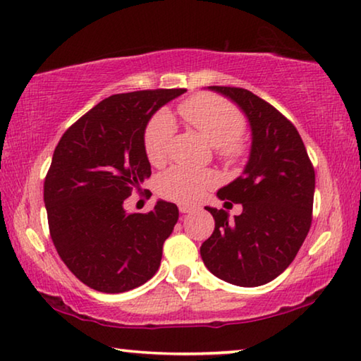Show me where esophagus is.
I'll return each instance as SVG.
<instances>
[{
  "instance_id": "1",
  "label": "esophagus",
  "mask_w": 361,
  "mask_h": 361,
  "mask_svg": "<svg viewBox=\"0 0 361 361\" xmlns=\"http://www.w3.org/2000/svg\"><path fill=\"white\" fill-rule=\"evenodd\" d=\"M178 209H180L181 213H191V212L195 210V207L194 205H188V204H180Z\"/></svg>"
}]
</instances>
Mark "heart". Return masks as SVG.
<instances>
[{"label": "heart", "mask_w": 361, "mask_h": 361, "mask_svg": "<svg viewBox=\"0 0 361 361\" xmlns=\"http://www.w3.org/2000/svg\"><path fill=\"white\" fill-rule=\"evenodd\" d=\"M183 119L197 129L218 152L226 159H237L242 154L239 142L243 130V119L237 109L215 95L200 94L180 105ZM175 132V122L167 111H159L149 119L143 133L145 154L152 166L166 162L170 140ZM216 175L212 170H194L176 166L161 175L157 189L166 199L175 202H195L207 189L215 186Z\"/></svg>", "instance_id": "1"}]
</instances>
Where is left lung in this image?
Listing matches in <instances>:
<instances>
[{
    "mask_svg": "<svg viewBox=\"0 0 361 361\" xmlns=\"http://www.w3.org/2000/svg\"><path fill=\"white\" fill-rule=\"evenodd\" d=\"M239 106L252 132L240 176L218 189V199L242 204L239 216L205 207L215 231L200 247L205 267L224 282L259 286L295 259L312 221L315 172L296 127L247 89L210 85Z\"/></svg>",
    "mask_w": 361,
    "mask_h": 361,
    "instance_id": "obj_1",
    "label": "left lung"
}]
</instances>
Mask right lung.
<instances>
[{
	"label": "right lung",
	"mask_w": 361,
	"mask_h": 361,
	"mask_svg": "<svg viewBox=\"0 0 361 361\" xmlns=\"http://www.w3.org/2000/svg\"><path fill=\"white\" fill-rule=\"evenodd\" d=\"M185 89L138 90L102 100L60 138L44 181L54 245L90 288L124 293L154 276L178 207L159 199L149 213L124 200L151 176L143 133L149 119Z\"/></svg>",
	"instance_id": "add662e5"
}]
</instances>
